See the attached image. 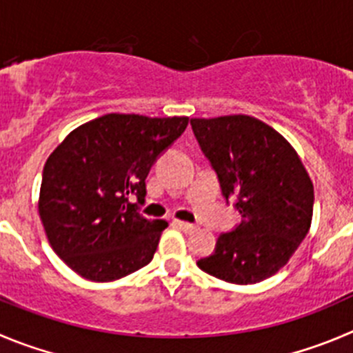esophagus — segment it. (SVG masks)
Listing matches in <instances>:
<instances>
[{"mask_svg": "<svg viewBox=\"0 0 353 353\" xmlns=\"http://www.w3.org/2000/svg\"><path fill=\"white\" fill-rule=\"evenodd\" d=\"M174 225H176L179 230H183L184 233H192L193 230H195V225H192V223H186V221H179V219H176V221H174Z\"/></svg>", "mask_w": 353, "mask_h": 353, "instance_id": "obj_1", "label": "esophagus"}]
</instances>
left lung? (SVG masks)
<instances>
[{
	"mask_svg": "<svg viewBox=\"0 0 353 353\" xmlns=\"http://www.w3.org/2000/svg\"><path fill=\"white\" fill-rule=\"evenodd\" d=\"M223 195L236 196L242 223L196 265L232 284H256L288 265L314 216V184L294 148L249 114L192 118Z\"/></svg>",
	"mask_w": 353,
	"mask_h": 353,
	"instance_id": "1",
	"label": "left lung"
}]
</instances>
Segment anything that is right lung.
I'll list each match as a JSON object with an SVG mask.
<instances>
[{
    "mask_svg": "<svg viewBox=\"0 0 353 353\" xmlns=\"http://www.w3.org/2000/svg\"><path fill=\"white\" fill-rule=\"evenodd\" d=\"M188 117L110 113L80 125L43 167L38 212L55 254L92 282L118 281L153 259L163 219L136 203L158 154L188 127Z\"/></svg>",
    "mask_w": 353,
    "mask_h": 353,
    "instance_id": "add662e5",
    "label": "right lung"
}]
</instances>
